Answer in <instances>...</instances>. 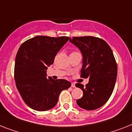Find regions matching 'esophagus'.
Listing matches in <instances>:
<instances>
[{
	"mask_svg": "<svg viewBox=\"0 0 132 132\" xmlns=\"http://www.w3.org/2000/svg\"><path fill=\"white\" fill-rule=\"evenodd\" d=\"M71 87H72V88H75V87H76V84H75V83L71 84Z\"/></svg>",
	"mask_w": 132,
	"mask_h": 132,
	"instance_id": "34e87169",
	"label": "esophagus"
}]
</instances>
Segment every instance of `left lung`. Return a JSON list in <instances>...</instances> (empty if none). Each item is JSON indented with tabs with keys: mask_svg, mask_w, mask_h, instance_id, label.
<instances>
[{
	"mask_svg": "<svg viewBox=\"0 0 132 132\" xmlns=\"http://www.w3.org/2000/svg\"><path fill=\"white\" fill-rule=\"evenodd\" d=\"M69 41L79 48L83 55L80 77L89 78L86 86L76 84L83 91V96L76 103L84 109H97L111 97L116 82L117 65L111 48L97 37H73Z\"/></svg>",
	"mask_w": 132,
	"mask_h": 132,
	"instance_id": "obj_1",
	"label": "left lung"
}]
</instances>
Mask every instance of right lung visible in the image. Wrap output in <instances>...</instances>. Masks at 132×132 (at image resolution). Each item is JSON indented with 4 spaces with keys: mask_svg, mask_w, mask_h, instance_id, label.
<instances>
[{
    "mask_svg": "<svg viewBox=\"0 0 132 132\" xmlns=\"http://www.w3.org/2000/svg\"><path fill=\"white\" fill-rule=\"evenodd\" d=\"M69 37L39 36L29 39L19 47L15 58L14 78L17 90L32 109L44 111L53 109L60 93L71 86L65 79L46 78L47 67Z\"/></svg>",
    "mask_w": 132,
    "mask_h": 132,
    "instance_id": "add662e5",
    "label": "right lung"
}]
</instances>
